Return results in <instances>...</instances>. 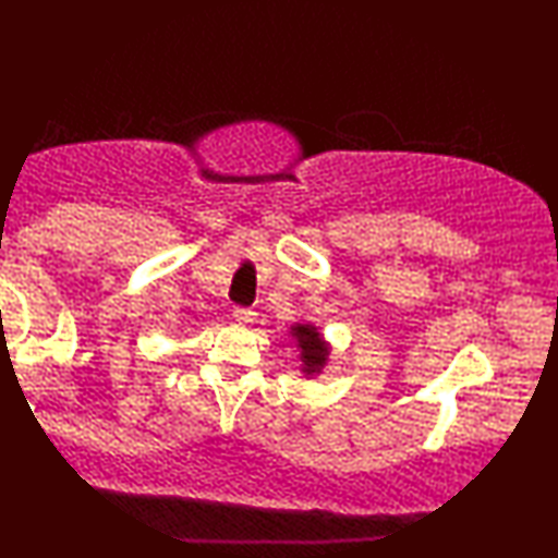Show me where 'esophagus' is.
<instances>
[{
	"label": "esophagus",
	"mask_w": 558,
	"mask_h": 558,
	"mask_svg": "<svg viewBox=\"0 0 558 558\" xmlns=\"http://www.w3.org/2000/svg\"><path fill=\"white\" fill-rule=\"evenodd\" d=\"M254 317H256V312H251V310H243V307H235L233 310V319L239 325H248V323H254Z\"/></svg>",
	"instance_id": "34e87169"
}]
</instances>
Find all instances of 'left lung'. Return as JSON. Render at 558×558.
I'll list each match as a JSON object with an SVG mask.
<instances>
[{"label":"left lung","mask_w":558,"mask_h":558,"mask_svg":"<svg viewBox=\"0 0 558 558\" xmlns=\"http://www.w3.org/2000/svg\"><path fill=\"white\" fill-rule=\"evenodd\" d=\"M296 350H300V373L304 378H317L323 376V371L330 363L332 345L325 340V335L319 332V327L312 323H294L289 327Z\"/></svg>","instance_id":"obj_1"}]
</instances>
